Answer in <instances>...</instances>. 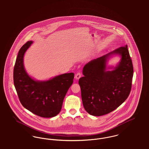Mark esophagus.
Masks as SVG:
<instances>
[{
  "mask_svg": "<svg viewBox=\"0 0 149 149\" xmlns=\"http://www.w3.org/2000/svg\"><path fill=\"white\" fill-rule=\"evenodd\" d=\"M81 77V74L80 72H78V73L75 75V79H76L77 80H78Z\"/></svg>",
  "mask_w": 149,
  "mask_h": 149,
  "instance_id": "obj_1",
  "label": "esophagus"
}]
</instances>
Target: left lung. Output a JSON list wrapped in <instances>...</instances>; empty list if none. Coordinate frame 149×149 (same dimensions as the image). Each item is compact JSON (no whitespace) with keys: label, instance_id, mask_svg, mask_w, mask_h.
<instances>
[{"label":"left lung","instance_id":"left-lung-1","mask_svg":"<svg viewBox=\"0 0 149 149\" xmlns=\"http://www.w3.org/2000/svg\"><path fill=\"white\" fill-rule=\"evenodd\" d=\"M113 54L120 56V62L113 71H107L106 62ZM133 72L127 45L85 65L83 70L84 77L79 79V84L85 111L93 116H100L115 110L130 93Z\"/></svg>","mask_w":149,"mask_h":149}]
</instances>
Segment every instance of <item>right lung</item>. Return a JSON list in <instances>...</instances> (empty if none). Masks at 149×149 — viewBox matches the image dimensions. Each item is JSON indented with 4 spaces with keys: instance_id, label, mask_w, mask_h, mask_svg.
Here are the masks:
<instances>
[{
    "instance_id": "obj_1",
    "label": "right lung",
    "mask_w": 149,
    "mask_h": 149,
    "mask_svg": "<svg viewBox=\"0 0 149 149\" xmlns=\"http://www.w3.org/2000/svg\"><path fill=\"white\" fill-rule=\"evenodd\" d=\"M32 43L27 42L18 52L13 71L14 86L25 108L40 117H53L61 111L74 74L66 73L46 81H37L29 77L24 67L23 57Z\"/></svg>"
}]
</instances>
